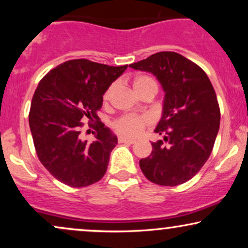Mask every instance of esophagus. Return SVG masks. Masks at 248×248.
<instances>
[{"label": "esophagus", "instance_id": "obj_1", "mask_svg": "<svg viewBox=\"0 0 248 248\" xmlns=\"http://www.w3.org/2000/svg\"><path fill=\"white\" fill-rule=\"evenodd\" d=\"M119 142L120 143H128V144H133L135 140H133V139H128V138H124V136H120L119 138Z\"/></svg>", "mask_w": 248, "mask_h": 248}]
</instances>
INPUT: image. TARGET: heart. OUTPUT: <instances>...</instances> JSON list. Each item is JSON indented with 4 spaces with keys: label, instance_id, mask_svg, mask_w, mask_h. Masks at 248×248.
<instances>
[{
    "label": "heart",
    "instance_id": "heart-1",
    "mask_svg": "<svg viewBox=\"0 0 248 248\" xmlns=\"http://www.w3.org/2000/svg\"><path fill=\"white\" fill-rule=\"evenodd\" d=\"M147 85H153L157 90V84L153 78L147 76H138L134 79V88L135 91L140 90L141 87L147 86ZM114 85H110L109 87L105 91L104 100L106 101L110 98L113 92ZM152 122V119L146 114H124L121 115L113 122V127L119 134L124 136H138L143 132V129Z\"/></svg>",
    "mask_w": 248,
    "mask_h": 248
}]
</instances>
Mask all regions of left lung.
Here are the masks:
<instances>
[{
	"mask_svg": "<svg viewBox=\"0 0 248 248\" xmlns=\"http://www.w3.org/2000/svg\"><path fill=\"white\" fill-rule=\"evenodd\" d=\"M153 73L163 87V113L152 154L140 160L153 183L176 186L191 179L211 155L220 124V109L209 77L177 52L163 51L129 65Z\"/></svg>",
	"mask_w": 248,
	"mask_h": 248,
	"instance_id": "8db88e82",
	"label": "left lung"
}]
</instances>
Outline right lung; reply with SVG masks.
<instances>
[{
	"label": "right lung",
	"instance_id": "add662e5",
	"mask_svg": "<svg viewBox=\"0 0 248 248\" xmlns=\"http://www.w3.org/2000/svg\"><path fill=\"white\" fill-rule=\"evenodd\" d=\"M127 66L73 59L39 81L31 101L29 126L39 161L62 183L82 187L104 177L118 139L99 122L96 113L105 91ZM85 118L89 123L94 118L98 121L89 125L96 129V140L91 144L78 136Z\"/></svg>",
	"mask_w": 248,
	"mask_h": 248
}]
</instances>
